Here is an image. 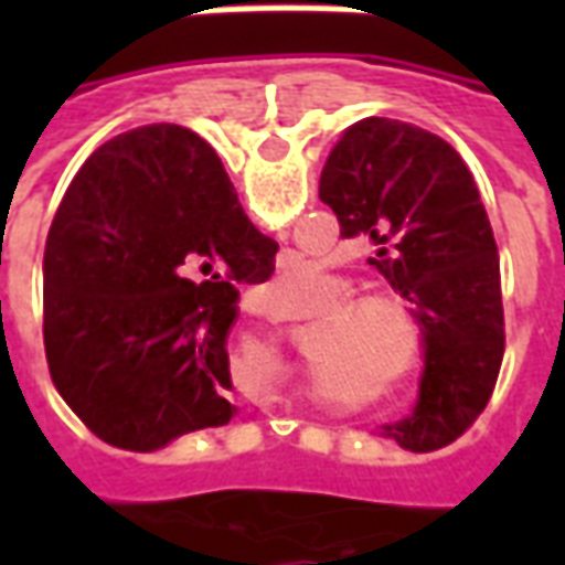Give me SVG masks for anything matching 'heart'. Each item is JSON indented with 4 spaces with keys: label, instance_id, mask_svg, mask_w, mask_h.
Masks as SVG:
<instances>
[{
    "label": "heart",
    "instance_id": "b5f03b06",
    "mask_svg": "<svg viewBox=\"0 0 565 565\" xmlns=\"http://www.w3.org/2000/svg\"><path fill=\"white\" fill-rule=\"evenodd\" d=\"M287 306H302L318 290V266L296 259L271 278ZM351 294L342 281L332 284V299ZM315 356L344 363L379 379L391 391H403L424 369V330L415 308L396 294H366L344 299L330 311L315 315Z\"/></svg>",
    "mask_w": 565,
    "mask_h": 565
}]
</instances>
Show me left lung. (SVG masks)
I'll list each match as a JSON object with an SVG mask.
<instances>
[{
    "mask_svg": "<svg viewBox=\"0 0 565 565\" xmlns=\"http://www.w3.org/2000/svg\"><path fill=\"white\" fill-rule=\"evenodd\" d=\"M320 202L342 238L375 245L369 263L424 330L415 412L384 433L403 448H445L484 412L505 351L497 238L469 166L415 124L363 117L330 150Z\"/></svg>",
    "mask_w": 565,
    "mask_h": 565,
    "instance_id": "1",
    "label": "left lung"
}]
</instances>
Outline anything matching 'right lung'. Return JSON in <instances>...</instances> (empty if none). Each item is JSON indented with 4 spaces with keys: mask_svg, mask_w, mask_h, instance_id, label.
<instances>
[{
    "mask_svg": "<svg viewBox=\"0 0 565 565\" xmlns=\"http://www.w3.org/2000/svg\"><path fill=\"white\" fill-rule=\"evenodd\" d=\"M275 250L196 132L150 124L105 141L44 247V354L60 396L93 436L139 454L230 424L238 284L266 281Z\"/></svg>",
    "mask_w": 565,
    "mask_h": 565,
    "instance_id": "add662e5",
    "label": "right lung"
}]
</instances>
